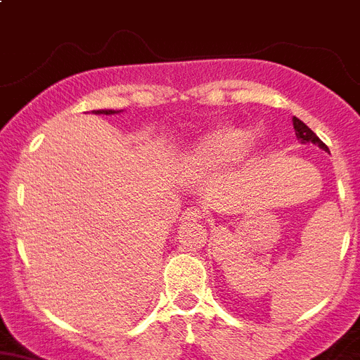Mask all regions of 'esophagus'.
Segmentation results:
<instances>
[{"label": "esophagus", "mask_w": 360, "mask_h": 360, "mask_svg": "<svg viewBox=\"0 0 360 360\" xmlns=\"http://www.w3.org/2000/svg\"><path fill=\"white\" fill-rule=\"evenodd\" d=\"M203 217V210L198 207H190L186 208L185 212H183V216H181V221L183 223H192V221H199Z\"/></svg>", "instance_id": "esophagus-1"}]
</instances>
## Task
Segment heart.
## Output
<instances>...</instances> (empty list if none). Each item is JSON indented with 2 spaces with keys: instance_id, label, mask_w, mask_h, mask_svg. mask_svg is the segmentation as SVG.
<instances>
[{
  "instance_id": "heart-1",
  "label": "heart",
  "mask_w": 360,
  "mask_h": 360,
  "mask_svg": "<svg viewBox=\"0 0 360 360\" xmlns=\"http://www.w3.org/2000/svg\"><path fill=\"white\" fill-rule=\"evenodd\" d=\"M249 137L236 128H221L212 131L195 148L194 159L201 165H229L249 153Z\"/></svg>"
}]
</instances>
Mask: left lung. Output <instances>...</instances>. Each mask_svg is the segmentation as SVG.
<instances>
[{"mask_svg": "<svg viewBox=\"0 0 360 360\" xmlns=\"http://www.w3.org/2000/svg\"><path fill=\"white\" fill-rule=\"evenodd\" d=\"M292 126H295L297 137L300 139L302 143H313V144H316V146H319V148H322V150H326V152H328V146H326V144L322 143V141H320V139L316 137V135L313 134V131H311V129L307 128L306 124L302 122L300 119H297V117H292Z\"/></svg>", "mask_w": 360, "mask_h": 360, "instance_id": "8db88e82", "label": "left lung"}]
</instances>
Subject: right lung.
I'll list each match as a JSON object with an SVG mask.
<instances>
[{"instance_id": "1", "label": "right lung", "mask_w": 360, "mask_h": 360, "mask_svg": "<svg viewBox=\"0 0 360 360\" xmlns=\"http://www.w3.org/2000/svg\"><path fill=\"white\" fill-rule=\"evenodd\" d=\"M96 113H104V115H113L115 111L113 110H98Z\"/></svg>"}]
</instances>
